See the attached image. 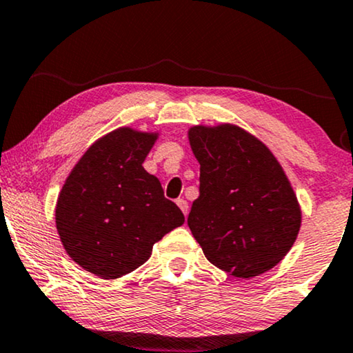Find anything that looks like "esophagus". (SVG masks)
I'll return each mask as SVG.
<instances>
[{"label":"esophagus","mask_w":353,"mask_h":353,"mask_svg":"<svg viewBox=\"0 0 353 353\" xmlns=\"http://www.w3.org/2000/svg\"><path fill=\"white\" fill-rule=\"evenodd\" d=\"M176 203H177V206H179V208L182 210V213H184V214L187 216V213H189V203H187V200H184V199H177Z\"/></svg>","instance_id":"esophagus-1"}]
</instances>
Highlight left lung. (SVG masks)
Segmentation results:
<instances>
[{
    "label": "left lung",
    "mask_w": 353,
    "mask_h": 353,
    "mask_svg": "<svg viewBox=\"0 0 353 353\" xmlns=\"http://www.w3.org/2000/svg\"><path fill=\"white\" fill-rule=\"evenodd\" d=\"M189 142L200 163V195L187 224L205 256L234 278L270 271L288 255L302 223L278 159L232 124L195 125Z\"/></svg>",
    "instance_id": "left-lung-1"
}]
</instances>
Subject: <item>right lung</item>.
<instances>
[{"label": "right lung", "instance_id": "obj_1", "mask_svg": "<svg viewBox=\"0 0 353 353\" xmlns=\"http://www.w3.org/2000/svg\"><path fill=\"white\" fill-rule=\"evenodd\" d=\"M158 134L121 128L98 139L59 192L56 229L68 255L92 274L116 279L143 265L153 245L184 224L143 161Z\"/></svg>", "mask_w": 353, "mask_h": 353}]
</instances>
